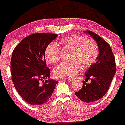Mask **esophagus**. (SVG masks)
<instances>
[{
    "label": "esophagus",
    "mask_w": 125,
    "mask_h": 125,
    "mask_svg": "<svg viewBox=\"0 0 125 125\" xmlns=\"http://www.w3.org/2000/svg\"><path fill=\"white\" fill-rule=\"evenodd\" d=\"M64 80H67L69 82H71L73 81V79H65Z\"/></svg>",
    "instance_id": "1"
}]
</instances>
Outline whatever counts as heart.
Listing matches in <instances>:
<instances>
[{
    "instance_id": "heart-1",
    "label": "heart",
    "mask_w": 125,
    "mask_h": 125,
    "mask_svg": "<svg viewBox=\"0 0 125 125\" xmlns=\"http://www.w3.org/2000/svg\"><path fill=\"white\" fill-rule=\"evenodd\" d=\"M60 43L64 46L73 48V61H64L54 69L53 73L58 78H73L80 71L81 64L89 67L94 64L98 55V46L93 39H86L78 34L70 35L62 38ZM46 60L50 64L57 63L60 59V49L57 43L51 42L45 52Z\"/></svg>"
}]
</instances>
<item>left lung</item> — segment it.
Here are the masks:
<instances>
[{"mask_svg":"<svg viewBox=\"0 0 125 125\" xmlns=\"http://www.w3.org/2000/svg\"><path fill=\"white\" fill-rule=\"evenodd\" d=\"M94 38L98 46L99 54L96 62L91 65L85 73L90 83L83 82V87L75 95L85 103L100 99L106 94L115 76L116 70L115 58L109 43L97 34L90 31H84Z\"/></svg>","mask_w":125,"mask_h":125,"instance_id":"1","label":"left lung"}]
</instances>
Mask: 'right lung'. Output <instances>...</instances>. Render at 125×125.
Masks as SVG:
<instances>
[{
    "label": "right lung",
    "instance_id": "right-lung-1",
    "mask_svg": "<svg viewBox=\"0 0 125 125\" xmlns=\"http://www.w3.org/2000/svg\"><path fill=\"white\" fill-rule=\"evenodd\" d=\"M57 36L52 33L32 34L22 40L12 52V80L20 96L31 105L46 103L58 83L50 79L45 58L46 48Z\"/></svg>",
    "mask_w": 125,
    "mask_h": 125
}]
</instances>
